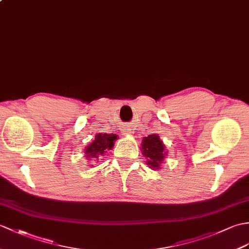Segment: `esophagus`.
Returning <instances> with one entry per match:
<instances>
[{
    "instance_id": "obj_1",
    "label": "esophagus",
    "mask_w": 249,
    "mask_h": 249,
    "mask_svg": "<svg viewBox=\"0 0 249 249\" xmlns=\"http://www.w3.org/2000/svg\"><path fill=\"white\" fill-rule=\"evenodd\" d=\"M123 132H124V135H129V134H131V129L128 128V127H127V128H125V129L123 130Z\"/></svg>"
}]
</instances>
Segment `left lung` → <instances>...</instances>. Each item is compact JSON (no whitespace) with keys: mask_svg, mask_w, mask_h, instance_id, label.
I'll use <instances>...</instances> for the list:
<instances>
[{"mask_svg":"<svg viewBox=\"0 0 249 249\" xmlns=\"http://www.w3.org/2000/svg\"><path fill=\"white\" fill-rule=\"evenodd\" d=\"M142 154L147 159L146 163L153 169H159L164 156V145L157 135H149L142 141Z\"/></svg>","mask_w":249,"mask_h":249,"instance_id":"1","label":"left lung"}]
</instances>
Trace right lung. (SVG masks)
Here are the masks:
<instances>
[{"mask_svg":"<svg viewBox=\"0 0 249 249\" xmlns=\"http://www.w3.org/2000/svg\"><path fill=\"white\" fill-rule=\"evenodd\" d=\"M118 139L117 135H107V134H98L95 136V140L92 142L89 146L86 148V157L91 158L92 160L101 159L107 151L111 149L113 146V141Z\"/></svg>","mask_w":249,"mask_h":249,"instance_id":"add662e5","label":"right lung"}]
</instances>
